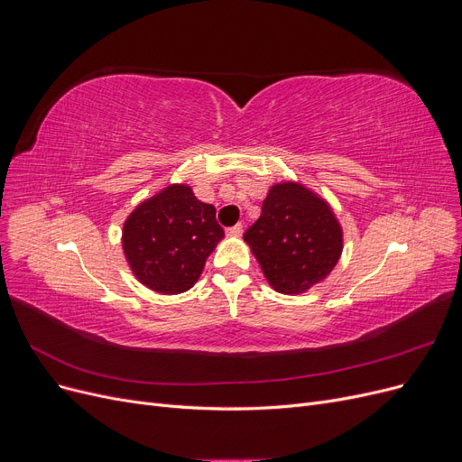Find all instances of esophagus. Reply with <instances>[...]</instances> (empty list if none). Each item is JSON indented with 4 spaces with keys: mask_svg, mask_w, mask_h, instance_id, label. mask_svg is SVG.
<instances>
[{
    "mask_svg": "<svg viewBox=\"0 0 462 462\" xmlns=\"http://www.w3.org/2000/svg\"><path fill=\"white\" fill-rule=\"evenodd\" d=\"M227 235H231V236H241V235H243V226H241V223H236V226L229 227V229H227Z\"/></svg>",
    "mask_w": 462,
    "mask_h": 462,
    "instance_id": "esophagus-1",
    "label": "esophagus"
}]
</instances>
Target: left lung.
Instances as JSON below:
<instances>
[{
	"label": "left lung",
	"mask_w": 462,
	"mask_h": 462,
	"mask_svg": "<svg viewBox=\"0 0 462 462\" xmlns=\"http://www.w3.org/2000/svg\"><path fill=\"white\" fill-rule=\"evenodd\" d=\"M270 285L297 295L321 282L337 263L343 233L329 206L297 183L273 185L262 216L245 231Z\"/></svg>",
	"instance_id": "1"
}]
</instances>
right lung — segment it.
Segmentation results:
<instances>
[{
  "label": "right lung",
  "mask_w": 462,
  "mask_h": 462,
  "mask_svg": "<svg viewBox=\"0 0 462 462\" xmlns=\"http://www.w3.org/2000/svg\"><path fill=\"white\" fill-rule=\"evenodd\" d=\"M223 239L216 208L173 185L143 202L123 226V250L148 289L177 295L200 277L206 258Z\"/></svg>",
  "instance_id": "obj_1"
}]
</instances>
